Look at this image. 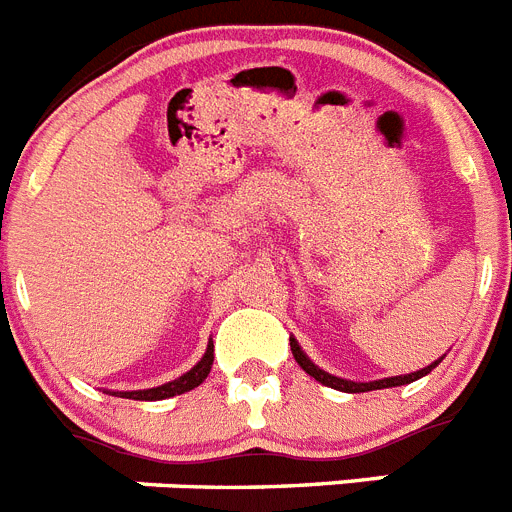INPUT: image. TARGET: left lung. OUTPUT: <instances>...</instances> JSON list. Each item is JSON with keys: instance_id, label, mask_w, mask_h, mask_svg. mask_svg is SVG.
I'll return each instance as SVG.
<instances>
[{"instance_id": "left-lung-1", "label": "left lung", "mask_w": 512, "mask_h": 512, "mask_svg": "<svg viewBox=\"0 0 512 512\" xmlns=\"http://www.w3.org/2000/svg\"><path fill=\"white\" fill-rule=\"evenodd\" d=\"M291 353L293 358H296V363H299L301 368H304L309 376H314V379L319 381V384L324 386H332V389L337 391H348V394H361V391H373V389H391V386H404V384H412V381L422 379V376H428L430 371H433L438 363L446 358V355H441L438 361H433L430 366L420 368V371H412V373H404V376H389V379H376V381H348V379H340V376H332V373H327L324 368H319L317 363L311 361L309 355L301 350L299 340L296 337H291Z\"/></svg>"}]
</instances>
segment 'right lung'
<instances>
[{"instance_id":"add662e5","label":"right lung","mask_w":512,"mask_h":512,"mask_svg":"<svg viewBox=\"0 0 512 512\" xmlns=\"http://www.w3.org/2000/svg\"><path fill=\"white\" fill-rule=\"evenodd\" d=\"M213 366V342H208L206 353L198 363H195L190 371H185L180 379L167 381L162 386H154V389H139V391H108L105 394H113V397H126V399H139V402H154V399H170L177 397V394H185V391L195 389V386H201L206 381V376L211 373Z\"/></svg>"}]
</instances>
